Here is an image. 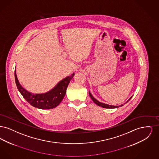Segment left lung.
<instances>
[{
    "label": "left lung",
    "mask_w": 159,
    "mask_h": 159,
    "mask_svg": "<svg viewBox=\"0 0 159 159\" xmlns=\"http://www.w3.org/2000/svg\"><path fill=\"white\" fill-rule=\"evenodd\" d=\"M89 96H90L91 98L92 99V101L94 102V103L96 104L97 106L101 107H102V108H118V107H119V106H111V105H108V104H104V103L100 102L99 101H98V100H97L92 95V94L90 93V92H89ZM132 97V96L129 99V100L127 102H128L131 99ZM121 106H123V104L121 105V106H119V107H121Z\"/></svg>",
    "instance_id": "8db88e82"
}]
</instances>
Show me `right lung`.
I'll use <instances>...</instances> for the list:
<instances>
[{"label": "right lung", "instance_id": "add662e5", "mask_svg": "<svg viewBox=\"0 0 159 159\" xmlns=\"http://www.w3.org/2000/svg\"><path fill=\"white\" fill-rule=\"evenodd\" d=\"M75 73L61 80L52 90L45 93L34 94L26 91L19 83L15 70V80L17 88L24 98L29 104L40 109H51L58 106L64 98L68 84Z\"/></svg>", "mask_w": 159, "mask_h": 159}]
</instances>
